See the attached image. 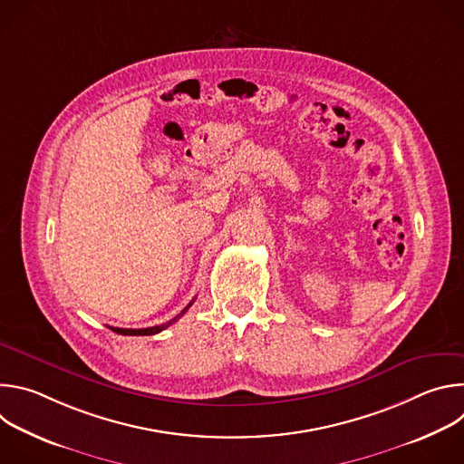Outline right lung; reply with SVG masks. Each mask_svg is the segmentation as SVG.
Segmentation results:
<instances>
[{"mask_svg":"<svg viewBox=\"0 0 464 464\" xmlns=\"http://www.w3.org/2000/svg\"><path fill=\"white\" fill-rule=\"evenodd\" d=\"M192 303H194V301H190L174 319H170L169 323H163V324H156V326H149V328H119V326H108V328L113 330V333H117V334H121V336H152V334L161 333V330H165L167 326H170L174 321H178V319L190 308Z\"/></svg>","mask_w":464,"mask_h":464,"instance_id":"1","label":"right lung"}]
</instances>
